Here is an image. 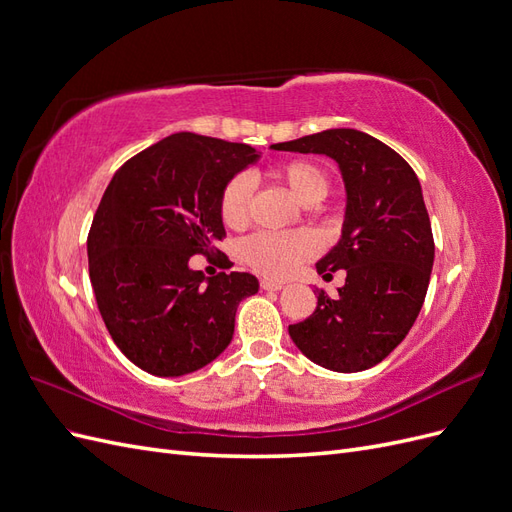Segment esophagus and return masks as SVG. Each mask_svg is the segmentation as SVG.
<instances>
[{
    "mask_svg": "<svg viewBox=\"0 0 512 512\" xmlns=\"http://www.w3.org/2000/svg\"><path fill=\"white\" fill-rule=\"evenodd\" d=\"M260 288L262 290H284V284H280V282H271V280H262L260 282Z\"/></svg>",
    "mask_w": 512,
    "mask_h": 512,
    "instance_id": "34e87169",
    "label": "esophagus"
}]
</instances>
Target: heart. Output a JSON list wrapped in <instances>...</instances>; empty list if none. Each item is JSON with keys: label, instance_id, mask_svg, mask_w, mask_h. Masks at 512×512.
<instances>
[{"label": "heart", "instance_id": "heart-1", "mask_svg": "<svg viewBox=\"0 0 512 512\" xmlns=\"http://www.w3.org/2000/svg\"><path fill=\"white\" fill-rule=\"evenodd\" d=\"M290 196L303 207H314L329 194V177L309 160L282 162L269 170ZM252 181L245 175L232 177L220 194V218L228 228H241L250 215ZM316 254V239L309 232H256L241 243V258L254 271L269 277H286L303 260Z\"/></svg>", "mask_w": 512, "mask_h": 512}]
</instances>
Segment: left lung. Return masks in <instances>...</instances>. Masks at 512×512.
Returning a JSON list of instances; mask_svg holds the SVG:
<instances>
[{
	"instance_id": "left-lung-1",
	"label": "left lung",
	"mask_w": 512,
	"mask_h": 512,
	"mask_svg": "<svg viewBox=\"0 0 512 512\" xmlns=\"http://www.w3.org/2000/svg\"><path fill=\"white\" fill-rule=\"evenodd\" d=\"M273 149L331 158L346 190L342 237L316 262L324 277L346 271V284L335 299L316 288V312L290 324V339L324 369L374 367L404 342L427 294L436 247L421 181L397 151L350 128Z\"/></svg>"
}]
</instances>
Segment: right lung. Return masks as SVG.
I'll return each mask as SVG.
<instances>
[{
    "mask_svg": "<svg viewBox=\"0 0 512 512\" xmlns=\"http://www.w3.org/2000/svg\"><path fill=\"white\" fill-rule=\"evenodd\" d=\"M258 160L250 145L177 132L108 183L87 239L89 280L113 342L147 374L179 378L218 359L239 303L258 292L250 273L205 280L190 267L218 252L220 194Z\"/></svg>",
    "mask_w": 512,
    "mask_h": 512,
    "instance_id": "add662e5",
    "label": "right lung"
}]
</instances>
